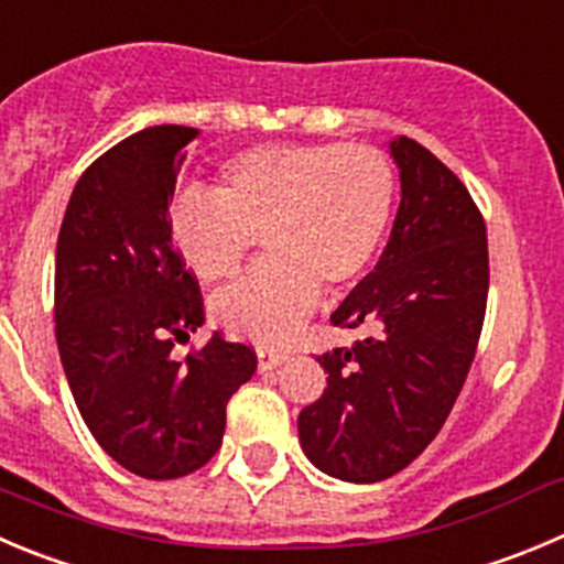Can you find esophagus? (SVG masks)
Segmentation results:
<instances>
[{"instance_id": "obj_1", "label": "esophagus", "mask_w": 564, "mask_h": 564, "mask_svg": "<svg viewBox=\"0 0 564 564\" xmlns=\"http://www.w3.org/2000/svg\"><path fill=\"white\" fill-rule=\"evenodd\" d=\"M285 359L288 351H282V348H257V368H260L262 373L279 368Z\"/></svg>"}]
</instances>
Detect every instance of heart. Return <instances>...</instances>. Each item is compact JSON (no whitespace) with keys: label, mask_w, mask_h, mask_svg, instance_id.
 <instances>
[{"label":"heart","mask_w":564,"mask_h":564,"mask_svg":"<svg viewBox=\"0 0 564 564\" xmlns=\"http://www.w3.org/2000/svg\"><path fill=\"white\" fill-rule=\"evenodd\" d=\"M393 198V165L373 147H260L224 165L216 196L176 198L171 238L207 282L232 279L262 238L271 257L221 293L213 313L232 335L282 343L313 313L321 288L343 293L366 276Z\"/></svg>","instance_id":"heart-1"}]
</instances>
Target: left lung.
<instances>
[{
  "label": "left lung",
  "mask_w": 564,
  "mask_h": 564,
  "mask_svg": "<svg viewBox=\"0 0 564 564\" xmlns=\"http://www.w3.org/2000/svg\"><path fill=\"white\" fill-rule=\"evenodd\" d=\"M401 205L382 257L332 313L368 337L321 354L329 377L299 415L310 463L371 485L404 470L446 423L479 346L490 260L468 187L412 138L390 141Z\"/></svg>",
  "instance_id": "obj_1"
}]
</instances>
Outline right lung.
<instances>
[{"label":"right lung","mask_w":564,"mask_h":564,"mask_svg":"<svg viewBox=\"0 0 564 564\" xmlns=\"http://www.w3.org/2000/svg\"><path fill=\"white\" fill-rule=\"evenodd\" d=\"M193 127H149L107 149L68 198L55 254V335L90 434L121 468L180 479L221 448L227 401L257 371L243 343L213 335L198 282L171 240L169 205Z\"/></svg>","instance_id":"right-lung-1"}]
</instances>
